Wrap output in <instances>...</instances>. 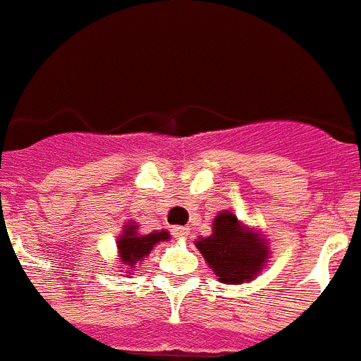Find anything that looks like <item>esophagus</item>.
<instances>
[{
	"mask_svg": "<svg viewBox=\"0 0 361 361\" xmlns=\"http://www.w3.org/2000/svg\"><path fill=\"white\" fill-rule=\"evenodd\" d=\"M188 233H190L188 227H180V226L173 227V236H175V238H186Z\"/></svg>",
	"mask_w": 361,
	"mask_h": 361,
	"instance_id": "34e87169",
	"label": "esophagus"
}]
</instances>
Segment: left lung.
Returning a JSON list of instances; mask_svg holds the SVG:
<instances>
[{
    "label": "left lung",
    "instance_id": "1",
    "mask_svg": "<svg viewBox=\"0 0 361 361\" xmlns=\"http://www.w3.org/2000/svg\"><path fill=\"white\" fill-rule=\"evenodd\" d=\"M212 226L214 233L207 238H199L195 246L220 281L235 285L257 276L262 262L268 259L257 235L244 229L233 212L216 216Z\"/></svg>",
    "mask_w": 361,
    "mask_h": 361
}]
</instances>
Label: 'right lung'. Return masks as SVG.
I'll list each match as a JSON object with an SVG mask.
<instances>
[{
    "label": "right lung",
    "instance_id": "1",
    "mask_svg": "<svg viewBox=\"0 0 361 361\" xmlns=\"http://www.w3.org/2000/svg\"><path fill=\"white\" fill-rule=\"evenodd\" d=\"M137 227L128 226L126 231L123 233V236L117 242V247H119L121 261L123 264H126V272L134 268V262L140 261L151 252L154 244L160 240H167L169 235L167 231H160V233H151V235H137Z\"/></svg>",
    "mask_w": 361,
    "mask_h": 361
}]
</instances>
